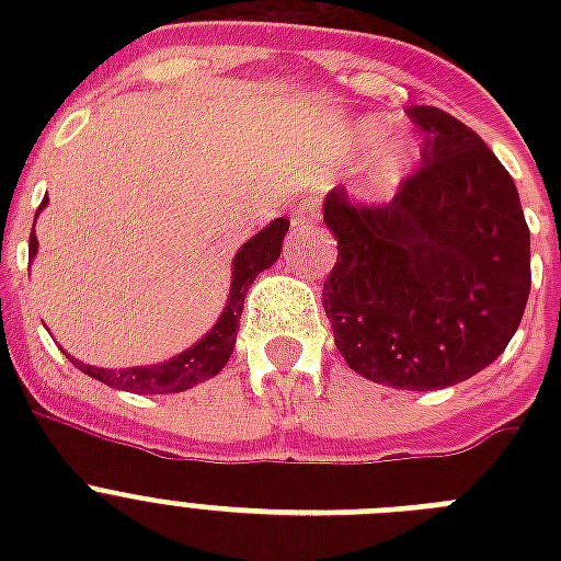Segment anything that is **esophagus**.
Segmentation results:
<instances>
[{
	"instance_id": "obj_1",
	"label": "esophagus",
	"mask_w": 561,
	"mask_h": 561,
	"mask_svg": "<svg viewBox=\"0 0 561 561\" xmlns=\"http://www.w3.org/2000/svg\"><path fill=\"white\" fill-rule=\"evenodd\" d=\"M320 218V206H317L314 197H302L294 211V224H314Z\"/></svg>"
}]
</instances>
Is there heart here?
I'll return each instance as SVG.
<instances>
[{"mask_svg":"<svg viewBox=\"0 0 561 561\" xmlns=\"http://www.w3.org/2000/svg\"><path fill=\"white\" fill-rule=\"evenodd\" d=\"M381 134H383L381 122H369V125L364 127V136H367V139H378ZM408 165H410V148L396 145V148H390V151L381 157V165H378V171H375V180H378L381 186H392V183H399V180L404 178Z\"/></svg>","mask_w":561,"mask_h":561,"instance_id":"obj_1","label":"heart"}]
</instances>
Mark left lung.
I'll use <instances>...</instances> for the list:
<instances>
[{"mask_svg":"<svg viewBox=\"0 0 561 561\" xmlns=\"http://www.w3.org/2000/svg\"><path fill=\"white\" fill-rule=\"evenodd\" d=\"M422 165L390 201L325 197L337 262L323 308L350 369L399 390L466 381L506 350L530 297V229L489 145L439 107L408 110Z\"/></svg>","mask_w":561,"mask_h":561,"instance_id":"left-lung-1","label":"left lung"}]
</instances>
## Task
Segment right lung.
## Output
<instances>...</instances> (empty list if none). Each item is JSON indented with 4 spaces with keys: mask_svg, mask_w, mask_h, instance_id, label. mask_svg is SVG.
<instances>
[{
    "mask_svg": "<svg viewBox=\"0 0 561 561\" xmlns=\"http://www.w3.org/2000/svg\"><path fill=\"white\" fill-rule=\"evenodd\" d=\"M46 203V201H43ZM290 220L279 218L273 220L271 227L250 238L236 255V267H232V290H229V302L224 308V314L215 323L201 343H194L192 350L178 355V358L165 360V364H153V367H134V369H99V367H83L81 360H72L75 367L87 373L90 378H99L107 387L127 392H180L188 390L194 383L206 381L211 375H218L224 364L232 355L236 346V332L238 320H241V308H244L247 288L253 285V279L264 267H271L279 259L282 238L288 232ZM37 253V236L28 238V255Z\"/></svg>",
    "mask_w": 561,
    "mask_h": 561,
    "instance_id": "obj_1",
    "label": "right lung"
}]
</instances>
